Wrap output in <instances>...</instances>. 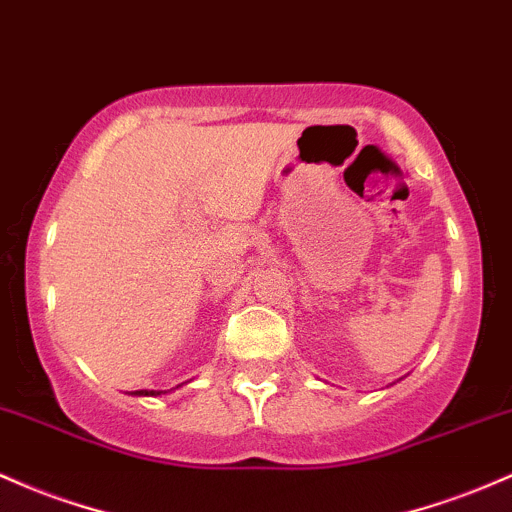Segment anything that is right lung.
Segmentation results:
<instances>
[{
  "label": "right lung",
  "mask_w": 512,
  "mask_h": 512,
  "mask_svg": "<svg viewBox=\"0 0 512 512\" xmlns=\"http://www.w3.org/2000/svg\"><path fill=\"white\" fill-rule=\"evenodd\" d=\"M138 396H160V391H136Z\"/></svg>",
  "instance_id": "obj_1"
}]
</instances>
